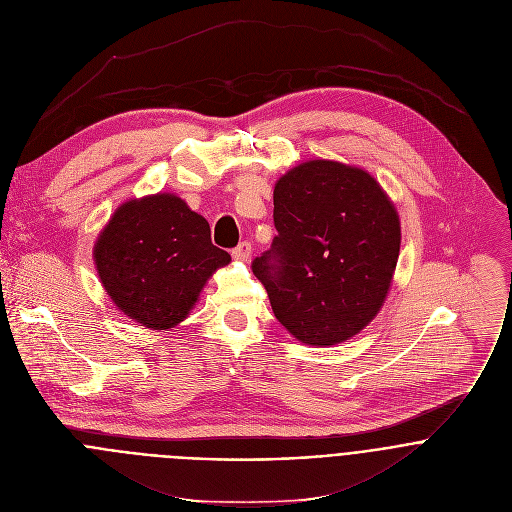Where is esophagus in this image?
Listing matches in <instances>:
<instances>
[{"instance_id":"34e87169","label":"esophagus","mask_w":512,"mask_h":512,"mask_svg":"<svg viewBox=\"0 0 512 512\" xmlns=\"http://www.w3.org/2000/svg\"><path fill=\"white\" fill-rule=\"evenodd\" d=\"M250 254H252V244L250 242H240L234 250H232V256L236 258V260H248L250 258Z\"/></svg>"}]
</instances>
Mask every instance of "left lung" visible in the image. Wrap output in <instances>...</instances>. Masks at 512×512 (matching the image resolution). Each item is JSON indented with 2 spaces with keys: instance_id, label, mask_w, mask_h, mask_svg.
Wrapping results in <instances>:
<instances>
[{
  "instance_id": "obj_1",
  "label": "left lung",
  "mask_w": 512,
  "mask_h": 512,
  "mask_svg": "<svg viewBox=\"0 0 512 512\" xmlns=\"http://www.w3.org/2000/svg\"><path fill=\"white\" fill-rule=\"evenodd\" d=\"M270 250L252 260L274 317L306 345H337L367 327L399 256V218L379 183L337 161H306L274 187Z\"/></svg>"
}]
</instances>
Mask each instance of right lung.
<instances>
[{
  "instance_id": "1",
  "label": "right lung",
  "mask_w": 512,
  "mask_h": 512,
  "mask_svg": "<svg viewBox=\"0 0 512 512\" xmlns=\"http://www.w3.org/2000/svg\"><path fill=\"white\" fill-rule=\"evenodd\" d=\"M102 286L119 309L149 329L181 323L230 254L212 244L210 224L171 193L131 199L94 246Z\"/></svg>"
}]
</instances>
